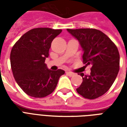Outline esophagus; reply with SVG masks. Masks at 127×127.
<instances>
[{
  "label": "esophagus",
  "mask_w": 127,
  "mask_h": 127,
  "mask_svg": "<svg viewBox=\"0 0 127 127\" xmlns=\"http://www.w3.org/2000/svg\"><path fill=\"white\" fill-rule=\"evenodd\" d=\"M66 74L67 75L70 76V77H72V76H73V75H74L75 73H72V72L71 71H66Z\"/></svg>",
  "instance_id": "esophagus-1"
}]
</instances>
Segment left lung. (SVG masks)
Wrapping results in <instances>:
<instances>
[{
	"instance_id": "8db88e82",
	"label": "left lung",
	"mask_w": 127,
	"mask_h": 127,
	"mask_svg": "<svg viewBox=\"0 0 127 127\" xmlns=\"http://www.w3.org/2000/svg\"><path fill=\"white\" fill-rule=\"evenodd\" d=\"M82 48L86 65H91L90 75L82 73L83 81L76 91L88 99H95L106 93L119 71L120 55L116 45L105 34L93 29H67Z\"/></svg>"
}]
</instances>
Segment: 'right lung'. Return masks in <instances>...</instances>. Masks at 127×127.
Returning <instances> with one entry per match:
<instances>
[{"label":"right lung","instance_id":"add662e5","mask_svg":"<svg viewBox=\"0 0 127 127\" xmlns=\"http://www.w3.org/2000/svg\"><path fill=\"white\" fill-rule=\"evenodd\" d=\"M62 32L50 28H36L23 34L13 45L10 62L13 77L28 95L42 98L55 90L64 71H52L45 63L53 39Z\"/></svg>","mask_w":127,"mask_h":127}]
</instances>
